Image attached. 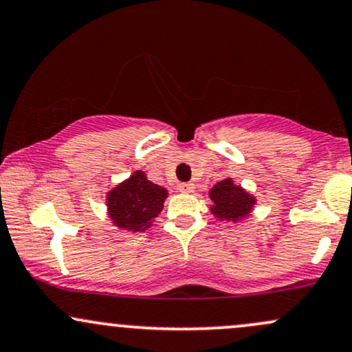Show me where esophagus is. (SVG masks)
Wrapping results in <instances>:
<instances>
[{"mask_svg": "<svg viewBox=\"0 0 352 352\" xmlns=\"http://www.w3.org/2000/svg\"><path fill=\"white\" fill-rule=\"evenodd\" d=\"M179 192L182 193H190L193 190V184H190V182H187V184H179Z\"/></svg>", "mask_w": 352, "mask_h": 352, "instance_id": "obj_1", "label": "esophagus"}]
</instances>
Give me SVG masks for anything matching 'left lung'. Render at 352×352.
Instances as JSON below:
<instances>
[{"instance_id": "8db88e82", "label": "left lung", "mask_w": 352, "mask_h": 352, "mask_svg": "<svg viewBox=\"0 0 352 352\" xmlns=\"http://www.w3.org/2000/svg\"><path fill=\"white\" fill-rule=\"evenodd\" d=\"M210 200L213 201L210 212L218 220L240 221L252 213L256 199L246 192L240 185L233 184L232 179H225L213 185L208 192Z\"/></svg>"}]
</instances>
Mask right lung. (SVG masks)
<instances>
[{
  "label": "right lung",
  "instance_id": "right-lung-1",
  "mask_svg": "<svg viewBox=\"0 0 352 352\" xmlns=\"http://www.w3.org/2000/svg\"><path fill=\"white\" fill-rule=\"evenodd\" d=\"M167 195V188L148 180L142 170H135L107 193L109 218L120 230L144 232L162 212Z\"/></svg>",
  "mask_w": 352,
  "mask_h": 352
}]
</instances>
